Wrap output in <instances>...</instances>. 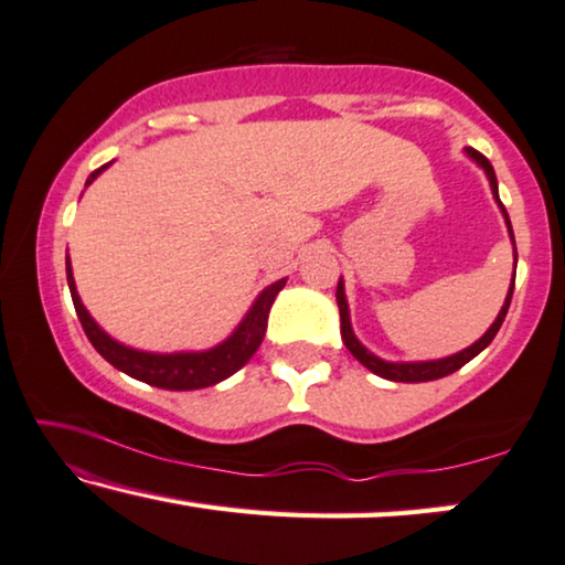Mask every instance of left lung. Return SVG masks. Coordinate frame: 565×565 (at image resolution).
Here are the masks:
<instances>
[{"mask_svg": "<svg viewBox=\"0 0 565 565\" xmlns=\"http://www.w3.org/2000/svg\"><path fill=\"white\" fill-rule=\"evenodd\" d=\"M466 156L471 158V161L479 166V169L487 173L489 179V186H491V194H494V202L499 210H502V217H504V225H507V233H510V241H512V248H514V233H512V222H510V214H507L502 200H499V184H497V173H494V166L489 163L487 156H481L479 150L473 148H466ZM514 271H518V248H514ZM512 291H514V274H512V284H510V291H507V299L502 309H499L497 320L491 322V328L483 332V335L471 343L463 351L452 353V355H445V359H435V361H384L379 359L376 353H371L369 348H365L359 338H355L353 332V324H351V309H348V299H345V284H343V276H340L338 281V307H340V335H343V343L348 351L353 353L355 361H361L365 369L371 373H376L381 379H388V381H402V384H419V381H435V379H443L448 376V373L458 371L460 365H466L471 359H476L483 348H487L494 335L502 328L504 317H507V309H510V301H512Z\"/></svg>", "mask_w": 565, "mask_h": 565, "instance_id": "1", "label": "left lung"}]
</instances>
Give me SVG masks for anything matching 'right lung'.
Here are the masks:
<instances>
[{"instance_id": "1", "label": "right lung", "mask_w": 565, "mask_h": 565, "mask_svg": "<svg viewBox=\"0 0 565 565\" xmlns=\"http://www.w3.org/2000/svg\"><path fill=\"white\" fill-rule=\"evenodd\" d=\"M109 166H113V161L89 173L86 186H89L102 171L109 169ZM66 279H68L71 299H74L78 322H82L86 338H89V343L97 348L102 359L113 363L117 371L127 373V376L146 381L150 386L169 388V392H192V388L214 386L220 384V381H225L227 376H233L235 371H241L243 365L253 359V353L258 351L260 340L266 335L268 312H271L276 294L286 286V279H279L271 286H266V289L256 297V301H253L248 312H245L241 324H237V328L230 332L222 343L210 348V351L148 353V351H138V348L117 343L115 338H109L107 332L94 322V317L89 315V309L82 305V297H78L76 291V281H74V271H71L68 256H66Z\"/></svg>"}]
</instances>
